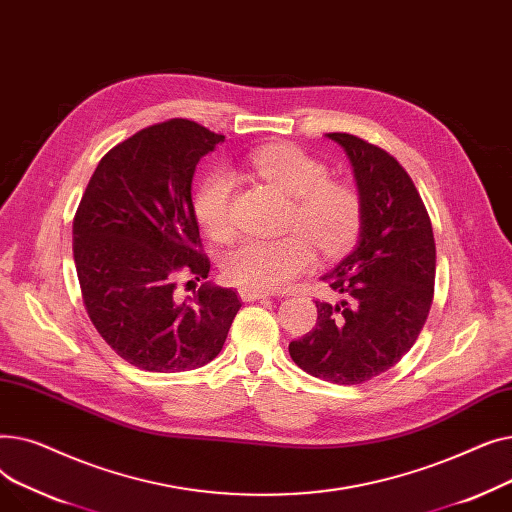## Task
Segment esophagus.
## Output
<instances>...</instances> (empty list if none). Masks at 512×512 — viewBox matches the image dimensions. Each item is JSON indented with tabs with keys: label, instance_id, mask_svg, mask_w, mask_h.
I'll use <instances>...</instances> for the list:
<instances>
[{
	"label": "esophagus",
	"instance_id": "obj_1",
	"mask_svg": "<svg viewBox=\"0 0 512 512\" xmlns=\"http://www.w3.org/2000/svg\"><path fill=\"white\" fill-rule=\"evenodd\" d=\"M238 297L245 301V303H251V301H259V299H265V297H272V292L267 290H259V288H251V286H240L238 288Z\"/></svg>",
	"mask_w": 512,
	"mask_h": 512
}]
</instances>
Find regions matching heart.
<instances>
[{
  "mask_svg": "<svg viewBox=\"0 0 512 512\" xmlns=\"http://www.w3.org/2000/svg\"><path fill=\"white\" fill-rule=\"evenodd\" d=\"M247 164L257 176L294 197L290 224L307 231L321 251L336 253L355 238L361 218L359 197L351 186L328 180L321 161L294 145H267L251 151ZM232 188V176L218 170L205 178L195 199L199 224L218 240L232 234ZM306 235L294 230L280 238L242 240L226 253L224 276L259 290L286 288L315 263L312 237Z\"/></svg>",
  "mask_w": 512,
  "mask_h": 512,
  "instance_id": "b5f03b06",
  "label": "heart"
}]
</instances>
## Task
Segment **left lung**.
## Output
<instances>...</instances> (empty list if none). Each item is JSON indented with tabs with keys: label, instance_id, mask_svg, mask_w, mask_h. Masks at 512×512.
Returning <instances> with one entry per match:
<instances>
[{
	"label": "left lung",
	"instance_id": "obj_1",
	"mask_svg": "<svg viewBox=\"0 0 512 512\" xmlns=\"http://www.w3.org/2000/svg\"><path fill=\"white\" fill-rule=\"evenodd\" d=\"M351 161L361 203L359 238L324 278L342 294L317 307V324L288 344L303 371L334 384H361L394 367L415 344L434 299L432 222L398 161L346 132L326 134Z\"/></svg>",
	"mask_w": 512,
	"mask_h": 512
}]
</instances>
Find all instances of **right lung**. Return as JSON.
<instances>
[{
    "label": "right lung",
    "instance_id": "add662e5",
    "mask_svg": "<svg viewBox=\"0 0 512 512\" xmlns=\"http://www.w3.org/2000/svg\"><path fill=\"white\" fill-rule=\"evenodd\" d=\"M224 141L191 120L132 134L99 161L80 199L74 265L93 326L130 365L174 373L220 355L240 301L232 288L203 282L178 301L180 272L205 280L193 207V176Z\"/></svg>",
    "mask_w": 512,
    "mask_h": 512
}]
</instances>
